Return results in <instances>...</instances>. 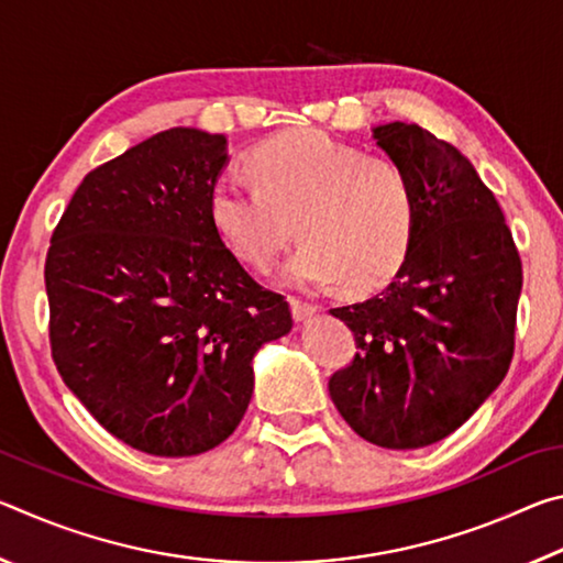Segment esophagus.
<instances>
[{"label":"esophagus","mask_w":563,"mask_h":563,"mask_svg":"<svg viewBox=\"0 0 563 563\" xmlns=\"http://www.w3.org/2000/svg\"><path fill=\"white\" fill-rule=\"evenodd\" d=\"M290 310H292V318L298 320V322H302V320H308V318L316 316L318 305L305 302V300H298V298H290Z\"/></svg>","instance_id":"esophagus-1"}]
</instances>
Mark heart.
Wrapping results in <instances>:
<instances>
[{
  "label": "heart",
  "mask_w": 563,
  "mask_h": 563,
  "mask_svg": "<svg viewBox=\"0 0 563 563\" xmlns=\"http://www.w3.org/2000/svg\"><path fill=\"white\" fill-rule=\"evenodd\" d=\"M258 180L221 174L211 186V218L225 245L265 271L292 238L305 243L285 263L283 283L322 290L385 285L405 263L417 228L415 186L402 168L367 158L322 131H292L253 154Z\"/></svg>",
  "instance_id": "heart-1"
}]
</instances>
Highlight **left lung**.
<instances>
[{"label": "left lung", "mask_w": 563, "mask_h": 563, "mask_svg": "<svg viewBox=\"0 0 563 563\" xmlns=\"http://www.w3.org/2000/svg\"><path fill=\"white\" fill-rule=\"evenodd\" d=\"M373 139L412 180L417 228L383 292L330 310L360 352L328 389L362 440L419 450L460 430L507 375L521 261L462 151L402 121L375 126Z\"/></svg>", "instance_id": "8db88e82"}]
</instances>
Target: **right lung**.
<instances>
[{
	"instance_id": "add662e5",
	"label": "right lung",
	"mask_w": 563,
	"mask_h": 563,
	"mask_svg": "<svg viewBox=\"0 0 563 563\" xmlns=\"http://www.w3.org/2000/svg\"><path fill=\"white\" fill-rule=\"evenodd\" d=\"M228 158L223 133L141 141L81 180L46 253L56 369L103 430L154 456L228 440L253 397L255 352L292 328L283 295L213 225Z\"/></svg>"
}]
</instances>
